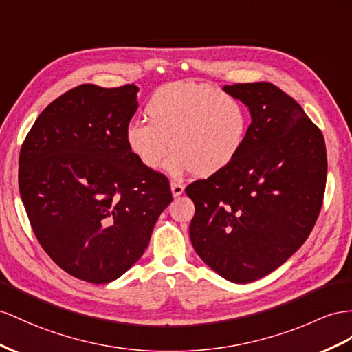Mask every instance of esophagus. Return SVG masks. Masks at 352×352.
<instances>
[{
    "label": "esophagus",
    "instance_id": "obj_1",
    "mask_svg": "<svg viewBox=\"0 0 352 352\" xmlns=\"http://www.w3.org/2000/svg\"><path fill=\"white\" fill-rule=\"evenodd\" d=\"M170 192H173L174 197H178L179 195H183L184 186L182 183H178V182H173V183H170Z\"/></svg>",
    "mask_w": 352,
    "mask_h": 352
}]
</instances>
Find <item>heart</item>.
I'll return each instance as SVG.
<instances>
[{"instance_id": "obj_1", "label": "heart", "mask_w": 352, "mask_h": 352, "mask_svg": "<svg viewBox=\"0 0 352 352\" xmlns=\"http://www.w3.org/2000/svg\"><path fill=\"white\" fill-rule=\"evenodd\" d=\"M146 116L148 123L126 126V146L150 170H157L173 148L168 169L174 175L188 169L196 177L221 173L239 156L248 133V114L238 99L205 83L159 87Z\"/></svg>"}]
</instances>
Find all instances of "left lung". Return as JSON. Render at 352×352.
Here are the masks:
<instances>
[{
	"label": "left lung",
	"instance_id": "obj_1",
	"mask_svg": "<svg viewBox=\"0 0 352 352\" xmlns=\"http://www.w3.org/2000/svg\"><path fill=\"white\" fill-rule=\"evenodd\" d=\"M223 90L248 107L251 124L232 165L186 187L195 204L190 241L220 276L247 284L287 262L309 236L326 190L327 155L321 131L275 85Z\"/></svg>",
	"mask_w": 352,
	"mask_h": 352
}]
</instances>
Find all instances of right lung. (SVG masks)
Returning a JSON list of instances; mask_svg holds the SVG:
<instances>
[{"label": "right lung", "instance_id": "1", "mask_svg": "<svg viewBox=\"0 0 352 352\" xmlns=\"http://www.w3.org/2000/svg\"><path fill=\"white\" fill-rule=\"evenodd\" d=\"M137 92L80 85L44 108L22 144L19 190L35 236L87 283H111L137 263L173 202L168 178L126 146Z\"/></svg>", "mask_w": 352, "mask_h": 352}]
</instances>
